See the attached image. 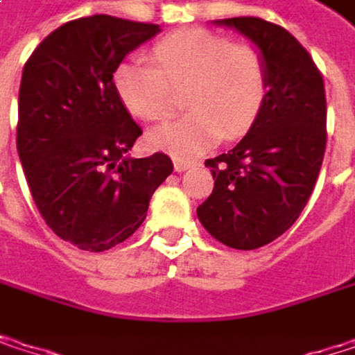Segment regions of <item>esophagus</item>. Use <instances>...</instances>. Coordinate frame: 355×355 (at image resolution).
<instances>
[{
    "mask_svg": "<svg viewBox=\"0 0 355 355\" xmlns=\"http://www.w3.org/2000/svg\"><path fill=\"white\" fill-rule=\"evenodd\" d=\"M193 166H195V162H191V160H175V171H177V173L189 171V168H193Z\"/></svg>",
    "mask_w": 355,
    "mask_h": 355,
    "instance_id": "1",
    "label": "esophagus"
}]
</instances>
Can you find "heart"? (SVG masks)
I'll list each match as a JSON object with an SVG mask.
<instances>
[{
	"mask_svg": "<svg viewBox=\"0 0 355 355\" xmlns=\"http://www.w3.org/2000/svg\"><path fill=\"white\" fill-rule=\"evenodd\" d=\"M152 61L129 59L114 69V92L148 123L164 121L184 92L191 108L180 121L156 127L150 144L178 160H193L222 135L239 137L259 119L269 73L259 46L209 31H178L152 46Z\"/></svg>",
	"mask_w": 355,
	"mask_h": 355,
	"instance_id": "obj_1",
	"label": "heart"
}]
</instances>
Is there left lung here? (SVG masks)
<instances>
[{
    "mask_svg": "<svg viewBox=\"0 0 355 355\" xmlns=\"http://www.w3.org/2000/svg\"><path fill=\"white\" fill-rule=\"evenodd\" d=\"M216 22L261 49L269 90L247 135L205 160L214 191L197 216L226 247L252 250L282 236L313 195L327 148L324 82L309 51L286 28L252 16Z\"/></svg>",
    "mask_w": 355,
    "mask_h": 355,
    "instance_id": "obj_1",
    "label": "left lung"
}]
</instances>
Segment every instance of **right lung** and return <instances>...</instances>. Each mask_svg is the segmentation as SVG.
<instances>
[{"instance_id":"obj_1","label":"right lung","mask_w":355,"mask_h":355,"mask_svg":"<svg viewBox=\"0 0 355 355\" xmlns=\"http://www.w3.org/2000/svg\"><path fill=\"white\" fill-rule=\"evenodd\" d=\"M156 33L158 24L107 14L78 18L53 31L24 65L20 162L46 226L82 250L127 241L175 168L162 152L125 158L141 127L112 84L123 57Z\"/></svg>"}]
</instances>
